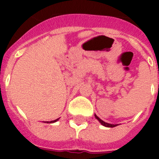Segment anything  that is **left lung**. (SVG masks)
Returning <instances> with one entry per match:
<instances>
[{
    "instance_id": "obj_1",
    "label": "left lung",
    "mask_w": 159,
    "mask_h": 159,
    "mask_svg": "<svg viewBox=\"0 0 159 159\" xmlns=\"http://www.w3.org/2000/svg\"><path fill=\"white\" fill-rule=\"evenodd\" d=\"M95 117H96V119H97V120H98V121H99L100 123L102 124V125L106 126V127H111V128H112V127H116V126L118 125H111V124L106 123L105 121H103L102 120H101V119H100L99 117L97 116V115H95Z\"/></svg>"
}]
</instances>
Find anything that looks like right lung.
Masks as SVG:
<instances>
[{"label":"right lung","instance_id":"add662e5","mask_svg":"<svg viewBox=\"0 0 159 159\" xmlns=\"http://www.w3.org/2000/svg\"><path fill=\"white\" fill-rule=\"evenodd\" d=\"M57 120H58V119H57V120H52L50 121V123H53V122H56Z\"/></svg>","mask_w":159,"mask_h":159}]
</instances>
